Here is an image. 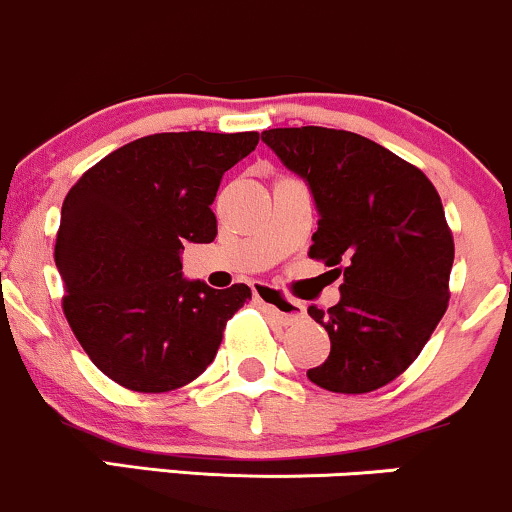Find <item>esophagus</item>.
Listing matches in <instances>:
<instances>
[{"label":"esophagus","mask_w":512,"mask_h":512,"mask_svg":"<svg viewBox=\"0 0 512 512\" xmlns=\"http://www.w3.org/2000/svg\"><path fill=\"white\" fill-rule=\"evenodd\" d=\"M254 297L258 304H263V307H266L273 317H278L280 321H283V324H292V321L302 319V314H304V307L300 302L280 295V292L268 283H256Z\"/></svg>","instance_id":"34e87169"}]
</instances>
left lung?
I'll return each instance as SVG.
<instances>
[{
    "mask_svg": "<svg viewBox=\"0 0 512 512\" xmlns=\"http://www.w3.org/2000/svg\"><path fill=\"white\" fill-rule=\"evenodd\" d=\"M261 140L317 205L309 256L343 275L341 300L307 309L331 338L307 377L341 394L380 389L418 358L450 300L455 244L440 195L423 171L355 132L307 125Z\"/></svg>",
    "mask_w": 512,
    "mask_h": 512,
    "instance_id": "8db88e82",
    "label": "left lung"
}]
</instances>
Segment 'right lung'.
I'll use <instances>...</instances> for the list:
<instances>
[{"label":"right lung","mask_w":512,"mask_h":512,"mask_svg":"<svg viewBox=\"0 0 512 512\" xmlns=\"http://www.w3.org/2000/svg\"><path fill=\"white\" fill-rule=\"evenodd\" d=\"M258 132H159L103 157L62 203L55 266L65 317L103 375L132 392H169L215 360L249 285L183 278V244H210V205Z\"/></svg>","instance_id":"add662e5"}]
</instances>
